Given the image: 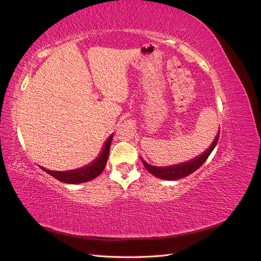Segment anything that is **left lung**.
Listing matches in <instances>:
<instances>
[{"mask_svg": "<svg viewBox=\"0 0 261 261\" xmlns=\"http://www.w3.org/2000/svg\"><path fill=\"white\" fill-rule=\"evenodd\" d=\"M220 129L217 134L216 138L213 139V141L211 143V145L204 150L202 153H200L199 155H197L196 158L192 160H188L186 162H181L178 164H173V165H169V167H154V165H151L147 163L143 158L140 156L141 162L144 163L145 168L147 169V171L149 173L158 178L161 179H165V180H176L179 178H183L188 176L189 174H192L197 169H199L201 165L206 162V160L208 159V156L210 155V153L213 151V149L216 148L218 139H219V135H220Z\"/></svg>", "mask_w": 261, "mask_h": 261, "instance_id": "1", "label": "left lung"}]
</instances>
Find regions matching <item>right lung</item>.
Masks as SVG:
<instances>
[{
  "mask_svg": "<svg viewBox=\"0 0 261 261\" xmlns=\"http://www.w3.org/2000/svg\"><path fill=\"white\" fill-rule=\"evenodd\" d=\"M113 136L114 134H111V135L107 138L103 146L101 148L100 153L97 155L96 159H94L92 162H90L89 164L85 165L83 168H78L70 171H51L43 167H40V165H39V167H40L44 172L48 173V174L53 176L54 178L62 181V183H66V184L86 183V181H89L99 176L102 173V171L105 170Z\"/></svg>",
  "mask_w": 261,
  "mask_h": 261,
  "instance_id": "1",
  "label": "right lung"
}]
</instances>
